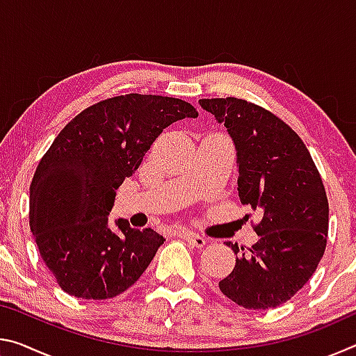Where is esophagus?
I'll list each match as a JSON object with an SVG mask.
<instances>
[{
	"label": "esophagus",
	"instance_id": "34e87169",
	"mask_svg": "<svg viewBox=\"0 0 356 356\" xmlns=\"http://www.w3.org/2000/svg\"><path fill=\"white\" fill-rule=\"evenodd\" d=\"M177 234H179V236L182 237V238H185L186 242H188L190 245L195 246V248H202V246L207 243V240L204 238V237H201L200 234H195V232L185 231V229H179Z\"/></svg>",
	"mask_w": 356,
	"mask_h": 356
}]
</instances>
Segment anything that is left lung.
I'll list each match as a JSON object with an SVG mask.
<instances>
[{
    "label": "left lung",
    "mask_w": 356,
    "mask_h": 356,
    "mask_svg": "<svg viewBox=\"0 0 356 356\" xmlns=\"http://www.w3.org/2000/svg\"><path fill=\"white\" fill-rule=\"evenodd\" d=\"M225 124L237 150L238 196L262 215L257 242L236 256L220 291L246 309L276 308L316 272L328 236V200L309 150L289 125L243 99H201Z\"/></svg>",
    "instance_id": "obj_1"
}]
</instances>
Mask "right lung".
<instances>
[{"label":"right lung","instance_id":"obj_1","mask_svg":"<svg viewBox=\"0 0 356 356\" xmlns=\"http://www.w3.org/2000/svg\"><path fill=\"white\" fill-rule=\"evenodd\" d=\"M197 118L188 102L125 94L83 110L59 131L29 186V227L42 261L64 292L105 300L127 291L165 238L127 220L108 226L116 190L134 176L155 138Z\"/></svg>","mask_w":356,"mask_h":356}]
</instances>
